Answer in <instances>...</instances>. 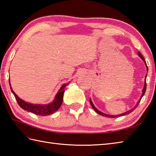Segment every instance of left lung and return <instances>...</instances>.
Masks as SVG:
<instances>
[{
	"instance_id": "1",
	"label": "left lung",
	"mask_w": 156,
	"mask_h": 156,
	"mask_svg": "<svg viewBox=\"0 0 156 156\" xmlns=\"http://www.w3.org/2000/svg\"><path fill=\"white\" fill-rule=\"evenodd\" d=\"M138 55H139V56H140V57L142 59V60H143L144 62V63H145V66H146V68H147V72L148 71V68H147V64H146V62H145V59H144V58L143 57V56H142V55L141 54V53L140 52H138ZM146 77H147V74H146V75H145V82H144V88H143V90H142V94H141V97H140V100H139L138 101H137V105L135 106V107L132 108V109H130V110H129V111H127V112H124V113H122V114H120V115H107V114H105V113H104V112H101L100 111H98V109L96 108L94 106V105H93V103H92V101H91V99H90V105H91V106H92V108L94 109V110L97 112L98 114H99V115H102V116H104V117H112V118H116V117H121V116H123V115H127V114H129L130 113V112H133L135 108H136L137 107V106H138V105H139V103H140V101H141V98L144 97V95L145 94V90H146V86H147V84H146Z\"/></svg>"
}]
</instances>
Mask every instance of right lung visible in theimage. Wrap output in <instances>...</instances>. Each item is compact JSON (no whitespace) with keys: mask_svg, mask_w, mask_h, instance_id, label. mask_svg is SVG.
Returning a JSON list of instances; mask_svg holds the SVG:
<instances>
[{"mask_svg":"<svg viewBox=\"0 0 156 156\" xmlns=\"http://www.w3.org/2000/svg\"><path fill=\"white\" fill-rule=\"evenodd\" d=\"M9 85L11 87V92L12 94H14L15 97L16 98V101H17L19 105L23 109L27 111L28 112H31L32 113L41 115V116H47L54 113L55 112L57 111L63 102V97H64V88L68 84H63L60 89L58 90V93L56 94L55 97L54 98V101L48 105H34L31 104L29 102H25L23 101L22 99L20 98L17 95H16L15 92L12 90L11 88V83H10V79H9Z\"/></svg>","mask_w":156,"mask_h":156,"instance_id":"1","label":"right lung"}]
</instances>
